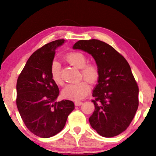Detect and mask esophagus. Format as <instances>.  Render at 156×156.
Here are the masks:
<instances>
[{"label": "esophagus", "mask_w": 156, "mask_h": 156, "mask_svg": "<svg viewBox=\"0 0 156 156\" xmlns=\"http://www.w3.org/2000/svg\"><path fill=\"white\" fill-rule=\"evenodd\" d=\"M82 104H83V102L80 101H75V105L77 106H80Z\"/></svg>", "instance_id": "34e87169"}]
</instances>
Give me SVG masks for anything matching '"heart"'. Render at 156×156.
<instances>
[{"mask_svg": "<svg viewBox=\"0 0 156 156\" xmlns=\"http://www.w3.org/2000/svg\"><path fill=\"white\" fill-rule=\"evenodd\" d=\"M65 59L69 64L81 69V77L88 82L94 83L98 80L99 72L98 67L94 64H86L87 58L80 52H72L66 55ZM50 74L52 80L57 85H62L63 80L61 77V66L57 61H54L50 66ZM90 85L86 81L69 84L62 90V95L65 98L79 100L82 99L90 92Z\"/></svg>", "mask_w": 156, "mask_h": 156, "instance_id": "heart-1", "label": "heart"}]
</instances>
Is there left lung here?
<instances>
[{
  "label": "left lung",
  "mask_w": 156,
  "mask_h": 156,
  "mask_svg": "<svg viewBox=\"0 0 156 156\" xmlns=\"http://www.w3.org/2000/svg\"><path fill=\"white\" fill-rule=\"evenodd\" d=\"M73 48L91 55L99 69L90 125L104 137L118 135L129 127L139 106V87L128 62L112 46L97 39L78 41Z\"/></svg>",
  "instance_id": "left-lung-1"
}]
</instances>
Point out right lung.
<instances>
[{"label": "right lung", "instance_id": "right-lung-1", "mask_svg": "<svg viewBox=\"0 0 156 156\" xmlns=\"http://www.w3.org/2000/svg\"><path fill=\"white\" fill-rule=\"evenodd\" d=\"M64 39L45 44L31 55L19 76L16 104L25 125L35 135L49 138L61 132L74 109L70 100L56 101L59 90L50 66Z\"/></svg>", "mask_w": 156, "mask_h": 156}]
</instances>
